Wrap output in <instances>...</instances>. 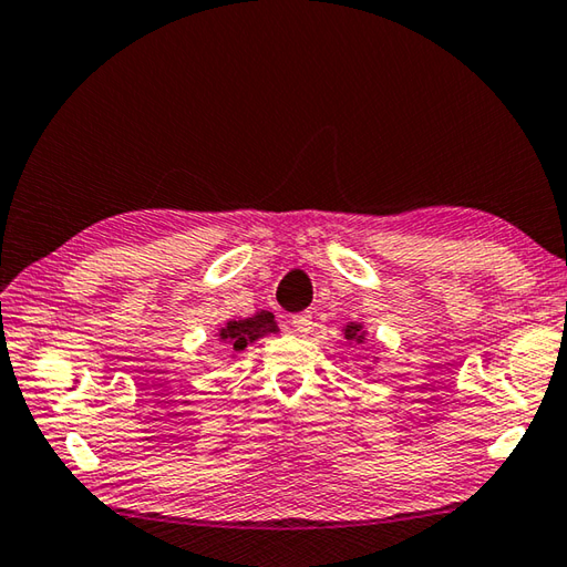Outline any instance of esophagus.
<instances>
[{"label":"esophagus","instance_id":"esophagus-1","mask_svg":"<svg viewBox=\"0 0 567 567\" xmlns=\"http://www.w3.org/2000/svg\"><path fill=\"white\" fill-rule=\"evenodd\" d=\"M311 327H315V321H311V311H302V315H295L292 317V329L297 333L307 336L311 331Z\"/></svg>","mask_w":567,"mask_h":567}]
</instances>
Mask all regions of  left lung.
<instances>
[{
  "mask_svg": "<svg viewBox=\"0 0 567 567\" xmlns=\"http://www.w3.org/2000/svg\"><path fill=\"white\" fill-rule=\"evenodd\" d=\"M343 336L348 339V343H365V329L363 323H346L343 327Z\"/></svg>",
  "mask_w": 567,
  "mask_h": 567,
  "instance_id": "1",
  "label": "left lung"
}]
</instances>
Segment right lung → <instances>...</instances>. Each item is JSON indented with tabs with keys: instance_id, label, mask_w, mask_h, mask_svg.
<instances>
[{
	"instance_id": "obj_1",
	"label": "right lung",
	"mask_w": 567,
	"mask_h": 567,
	"mask_svg": "<svg viewBox=\"0 0 567 567\" xmlns=\"http://www.w3.org/2000/svg\"><path fill=\"white\" fill-rule=\"evenodd\" d=\"M277 331L280 329H277L275 317L270 315V311L260 309L248 319L226 321L224 327L216 331V336H219L221 343L231 348V353H240V351H246L250 343H256L258 339H265L268 333H277Z\"/></svg>"
}]
</instances>
